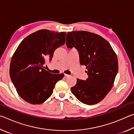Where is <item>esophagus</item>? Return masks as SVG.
<instances>
[{
  "label": "esophagus",
  "mask_w": 134,
  "mask_h": 134,
  "mask_svg": "<svg viewBox=\"0 0 134 134\" xmlns=\"http://www.w3.org/2000/svg\"><path fill=\"white\" fill-rule=\"evenodd\" d=\"M70 75H69V74H64V77L65 78L66 77H69Z\"/></svg>",
  "instance_id": "1"
}]
</instances>
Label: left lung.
Here are the masks:
<instances>
[{"label": "left lung", "instance_id": "8db88e82", "mask_svg": "<svg viewBox=\"0 0 134 134\" xmlns=\"http://www.w3.org/2000/svg\"><path fill=\"white\" fill-rule=\"evenodd\" d=\"M67 47L79 52L81 65L86 67L88 78L77 79L71 88L79 101L88 105L102 100L112 89L118 71L116 53L109 43L100 36L90 32H68Z\"/></svg>", "mask_w": 134, "mask_h": 134}]
</instances>
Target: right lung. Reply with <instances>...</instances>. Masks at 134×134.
Returning a JSON list of instances; mask_svg holds the SVG:
<instances>
[{"mask_svg": "<svg viewBox=\"0 0 134 134\" xmlns=\"http://www.w3.org/2000/svg\"><path fill=\"white\" fill-rule=\"evenodd\" d=\"M65 42V32L41 29L20 43L10 62L9 74L18 94L32 105L44 103L53 94L64 74H54L44 69L54 51Z\"/></svg>", "mask_w": 134, "mask_h": 134, "instance_id": "1", "label": "right lung"}]
</instances>
